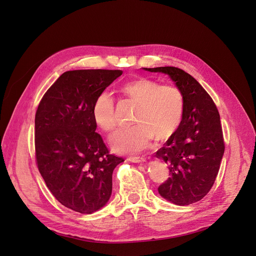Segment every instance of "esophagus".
<instances>
[{
    "instance_id": "obj_1",
    "label": "esophagus",
    "mask_w": 256,
    "mask_h": 256,
    "mask_svg": "<svg viewBox=\"0 0 256 256\" xmlns=\"http://www.w3.org/2000/svg\"><path fill=\"white\" fill-rule=\"evenodd\" d=\"M128 160L132 163H144L146 161L144 158H142V157H130V158H128Z\"/></svg>"
}]
</instances>
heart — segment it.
Wrapping results in <instances>:
<instances>
[{"label": "heart", "mask_w": 256, "mask_h": 256, "mask_svg": "<svg viewBox=\"0 0 256 256\" xmlns=\"http://www.w3.org/2000/svg\"><path fill=\"white\" fill-rule=\"evenodd\" d=\"M120 93L136 103L132 124L128 128L114 132L109 138L110 148L118 154H138L148 149L153 138L158 142L169 140L180 126L184 112V97L173 85H160L156 80L138 77L120 85ZM96 126L110 132L116 126L112 96L100 92L92 105Z\"/></svg>", "instance_id": "obj_1"}]
</instances>
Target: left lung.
<instances>
[{"label": "left lung", "instance_id": "obj_1", "mask_svg": "<svg viewBox=\"0 0 256 256\" xmlns=\"http://www.w3.org/2000/svg\"><path fill=\"white\" fill-rule=\"evenodd\" d=\"M168 75L184 97V112L177 132L156 152L168 164L170 177L159 194L177 206L200 200L212 188L220 169L225 144L220 114L206 91L184 70L142 68Z\"/></svg>", "mask_w": 256, "mask_h": 256}]
</instances>
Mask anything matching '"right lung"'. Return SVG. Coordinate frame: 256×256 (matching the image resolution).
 <instances>
[{"label": "right lung", "mask_w": 256, "mask_h": 256, "mask_svg": "<svg viewBox=\"0 0 256 256\" xmlns=\"http://www.w3.org/2000/svg\"><path fill=\"white\" fill-rule=\"evenodd\" d=\"M120 70H68L42 97L35 114L38 170L64 206L92 214L112 192V172L124 160L109 154L92 118L96 96L122 76Z\"/></svg>", "instance_id": "right-lung-1"}]
</instances>
